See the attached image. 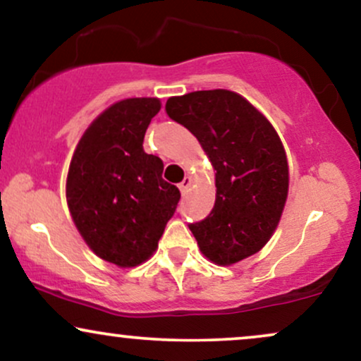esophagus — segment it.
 Wrapping results in <instances>:
<instances>
[{"label": "esophagus", "instance_id": "esophagus-1", "mask_svg": "<svg viewBox=\"0 0 361 361\" xmlns=\"http://www.w3.org/2000/svg\"><path fill=\"white\" fill-rule=\"evenodd\" d=\"M190 185H192V178H190V176H185V180H183V181H181V183H180V185H178V186H180V192L185 195L186 192H188Z\"/></svg>", "mask_w": 361, "mask_h": 361}]
</instances>
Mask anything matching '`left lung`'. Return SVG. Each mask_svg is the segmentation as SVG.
I'll use <instances>...</instances> for the list:
<instances>
[{"instance_id": "left-lung-1", "label": "left lung", "mask_w": 361, "mask_h": 361, "mask_svg": "<svg viewBox=\"0 0 361 361\" xmlns=\"http://www.w3.org/2000/svg\"><path fill=\"white\" fill-rule=\"evenodd\" d=\"M166 114L198 139L215 171L212 212L188 226L200 251L221 267L258 252L275 233L288 195L287 154L276 130L229 90L171 97Z\"/></svg>"}]
</instances>
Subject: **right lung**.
<instances>
[{
  "label": "right lung",
  "instance_id": "1",
  "mask_svg": "<svg viewBox=\"0 0 361 361\" xmlns=\"http://www.w3.org/2000/svg\"><path fill=\"white\" fill-rule=\"evenodd\" d=\"M157 98H127L109 106L78 142L66 198L90 250L120 268L144 263L175 214L180 190L163 180V161L144 152Z\"/></svg>",
  "mask_w": 361,
  "mask_h": 361
}]
</instances>
